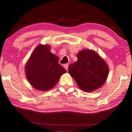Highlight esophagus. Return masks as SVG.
<instances>
[{
  "mask_svg": "<svg viewBox=\"0 0 132 132\" xmlns=\"http://www.w3.org/2000/svg\"><path fill=\"white\" fill-rule=\"evenodd\" d=\"M68 66H69L68 64H64V68H65V69H66V70H68Z\"/></svg>",
  "mask_w": 132,
  "mask_h": 132,
  "instance_id": "1",
  "label": "esophagus"
}]
</instances>
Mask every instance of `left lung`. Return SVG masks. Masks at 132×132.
Masks as SVG:
<instances>
[{"mask_svg": "<svg viewBox=\"0 0 132 132\" xmlns=\"http://www.w3.org/2000/svg\"><path fill=\"white\" fill-rule=\"evenodd\" d=\"M77 58L76 62L69 66L68 71L79 88L86 92L101 88L109 75L107 63L98 53L89 49L80 51Z\"/></svg>", "mask_w": 132, "mask_h": 132, "instance_id": "left-lung-1", "label": "left lung"}]
</instances>
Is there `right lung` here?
<instances>
[{
	"mask_svg": "<svg viewBox=\"0 0 132 132\" xmlns=\"http://www.w3.org/2000/svg\"><path fill=\"white\" fill-rule=\"evenodd\" d=\"M48 44H39L33 51L25 66V72L30 85L38 91L52 89L59 78L66 72L59 63V57L50 52Z\"/></svg>",
	"mask_w": 132,
	"mask_h": 132,
	"instance_id": "add662e5",
	"label": "right lung"
}]
</instances>
